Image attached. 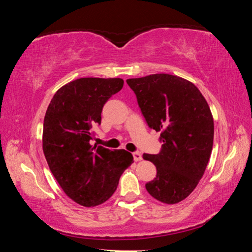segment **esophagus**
Instances as JSON below:
<instances>
[{
    "label": "esophagus",
    "instance_id": "1",
    "mask_svg": "<svg viewBox=\"0 0 252 252\" xmlns=\"http://www.w3.org/2000/svg\"><path fill=\"white\" fill-rule=\"evenodd\" d=\"M132 155H133V159H134V161H141L142 160V155L140 152H133L132 153Z\"/></svg>",
    "mask_w": 252,
    "mask_h": 252
}]
</instances>
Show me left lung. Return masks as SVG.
Masks as SVG:
<instances>
[{"mask_svg": "<svg viewBox=\"0 0 252 252\" xmlns=\"http://www.w3.org/2000/svg\"><path fill=\"white\" fill-rule=\"evenodd\" d=\"M126 83L163 143L158 155H143L157 168L146 189L163 203L180 202L198 186L210 159L215 133L210 108L199 89L180 76L151 74Z\"/></svg>", "mask_w": 252, "mask_h": 252, "instance_id": "1", "label": "left lung"}]
</instances>
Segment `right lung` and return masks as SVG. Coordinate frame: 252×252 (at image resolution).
<instances>
[{"label": "right lung", "instance_id": "obj_1", "mask_svg": "<svg viewBox=\"0 0 252 252\" xmlns=\"http://www.w3.org/2000/svg\"><path fill=\"white\" fill-rule=\"evenodd\" d=\"M122 87L120 78H81L60 88L46 110L42 136L46 162L67 197L83 207L105 202L133 162L123 149L91 144L103 105Z\"/></svg>", "mask_w": 252, "mask_h": 252}]
</instances>
